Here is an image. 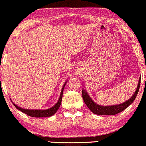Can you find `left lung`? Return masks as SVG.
Segmentation results:
<instances>
[{"label":"left lung","instance_id":"obj_1","mask_svg":"<svg viewBox=\"0 0 146 146\" xmlns=\"http://www.w3.org/2000/svg\"><path fill=\"white\" fill-rule=\"evenodd\" d=\"M140 82H141V78H139L137 87V89L135 91L134 94L132 95V97L130 99L123 102V104L105 106L99 105V104L95 103V102H93V100L91 98L89 95L88 94L84 87H83V89L82 90V99H83L84 103H85L87 107L89 108V109L92 111L93 114L98 115H115L121 112L122 111L125 110L127 107H129L134 102V100H135L137 97V95L138 93V91H139Z\"/></svg>","mask_w":146,"mask_h":146}]
</instances>
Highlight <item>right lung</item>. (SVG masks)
Returning a JSON list of instances; mask_svg holds the SVG:
<instances>
[{
	"mask_svg": "<svg viewBox=\"0 0 146 146\" xmlns=\"http://www.w3.org/2000/svg\"><path fill=\"white\" fill-rule=\"evenodd\" d=\"M68 82L67 81L65 82V83L63 85L62 89V91H61L60 93V96H59V98L58 101L56 104L54 105L53 107L50 108L48 109H46V110H30V109H25V108H22L19 107L16 105L13 102V105L15 107L19 110H20L22 111V112L25 113V114L28 115V116H32V117H35V118H42V117H49L53 116V114H55V112L58 110V109L60 107L61 103H62V95H63V91H64V87L66 86V83Z\"/></svg>",
	"mask_w": 146,
	"mask_h": 146,
	"instance_id": "obj_1",
	"label": "right lung"
}]
</instances>
